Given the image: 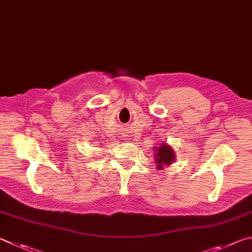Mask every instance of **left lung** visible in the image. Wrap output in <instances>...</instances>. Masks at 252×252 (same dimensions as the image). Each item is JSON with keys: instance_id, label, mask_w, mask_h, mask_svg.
Segmentation results:
<instances>
[{"instance_id": "obj_1", "label": "left lung", "mask_w": 252, "mask_h": 252, "mask_svg": "<svg viewBox=\"0 0 252 252\" xmlns=\"http://www.w3.org/2000/svg\"><path fill=\"white\" fill-rule=\"evenodd\" d=\"M154 158L157 162L158 170H162L164 166H168L175 161V152L170 144L162 143L158 146H154Z\"/></svg>"}]
</instances>
